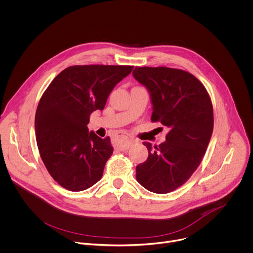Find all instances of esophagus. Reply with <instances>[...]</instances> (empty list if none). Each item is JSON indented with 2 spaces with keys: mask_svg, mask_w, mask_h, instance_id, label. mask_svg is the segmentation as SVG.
<instances>
[{
  "mask_svg": "<svg viewBox=\"0 0 253 253\" xmlns=\"http://www.w3.org/2000/svg\"><path fill=\"white\" fill-rule=\"evenodd\" d=\"M117 137L119 139V149L120 150L128 149L129 146L133 143V140L131 139V137H129L126 134H119Z\"/></svg>",
  "mask_w": 253,
  "mask_h": 253,
  "instance_id": "obj_1",
  "label": "esophagus"
}]
</instances>
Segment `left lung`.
<instances>
[{"instance_id": "obj_1", "label": "left lung", "mask_w": 253, "mask_h": 253, "mask_svg": "<svg viewBox=\"0 0 253 253\" xmlns=\"http://www.w3.org/2000/svg\"><path fill=\"white\" fill-rule=\"evenodd\" d=\"M133 76L150 92L151 120L169 128L160 146L143 143L149 156L136 167V178L151 192L169 193L184 184L203 160L214 128L212 101L203 84L183 70L136 67Z\"/></svg>"}]
</instances>
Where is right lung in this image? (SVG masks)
Wrapping results in <instances>:
<instances>
[{
  "label": "right lung",
  "mask_w": 253,
  "mask_h": 253,
  "mask_svg": "<svg viewBox=\"0 0 253 253\" xmlns=\"http://www.w3.org/2000/svg\"><path fill=\"white\" fill-rule=\"evenodd\" d=\"M133 66L77 65L63 70L42 94L35 136L48 172L62 187L83 191L102 176L113 153L110 138L88 132L90 114L102 110L114 86Z\"/></svg>",
  "instance_id": "right-lung-1"
}]
</instances>
